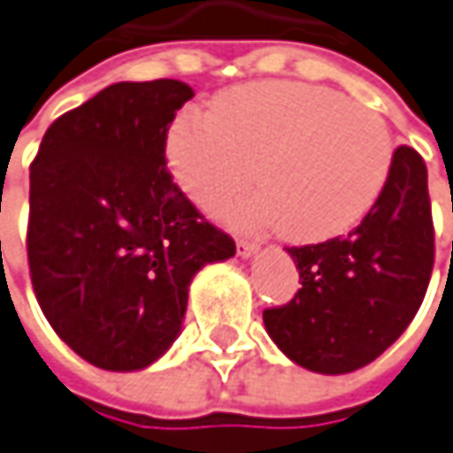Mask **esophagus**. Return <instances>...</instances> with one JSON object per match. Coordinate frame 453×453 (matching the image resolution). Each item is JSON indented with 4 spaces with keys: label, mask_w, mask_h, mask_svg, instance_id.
I'll return each instance as SVG.
<instances>
[{
    "label": "esophagus",
    "mask_w": 453,
    "mask_h": 453,
    "mask_svg": "<svg viewBox=\"0 0 453 453\" xmlns=\"http://www.w3.org/2000/svg\"><path fill=\"white\" fill-rule=\"evenodd\" d=\"M235 248H238V255L240 257H252L255 252H257V242L255 240H245V238H238V242H235Z\"/></svg>",
    "instance_id": "esophagus-1"
}]
</instances>
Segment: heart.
<instances>
[{
  "mask_svg": "<svg viewBox=\"0 0 453 453\" xmlns=\"http://www.w3.org/2000/svg\"><path fill=\"white\" fill-rule=\"evenodd\" d=\"M392 158L395 141L380 113L303 81L230 88L213 111H183L168 134L175 180L203 208L242 193L260 163L265 190L227 218L273 223L297 242L352 230L381 196Z\"/></svg>",
  "mask_w": 453,
  "mask_h": 453,
  "instance_id": "b5f03b06",
  "label": "heart"
}]
</instances>
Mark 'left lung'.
<instances>
[{
	"label": "left lung",
	"mask_w": 453,
	"mask_h": 453,
	"mask_svg": "<svg viewBox=\"0 0 453 453\" xmlns=\"http://www.w3.org/2000/svg\"><path fill=\"white\" fill-rule=\"evenodd\" d=\"M303 288L263 312L267 334L295 365L319 374L365 367L414 319L434 267L426 165L399 146L377 203L344 238L288 248Z\"/></svg>",
	"instance_id": "left-lung-1"
}]
</instances>
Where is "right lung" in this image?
<instances>
[{
  "instance_id": "right-lung-1",
  "label": "right lung",
  "mask_w": 453,
  "mask_h": 453,
  "mask_svg": "<svg viewBox=\"0 0 453 453\" xmlns=\"http://www.w3.org/2000/svg\"><path fill=\"white\" fill-rule=\"evenodd\" d=\"M193 88L106 86L46 128L29 168L27 255L58 337L94 367L134 372L173 344L188 285L235 255L165 168V138Z\"/></svg>"
}]
</instances>
